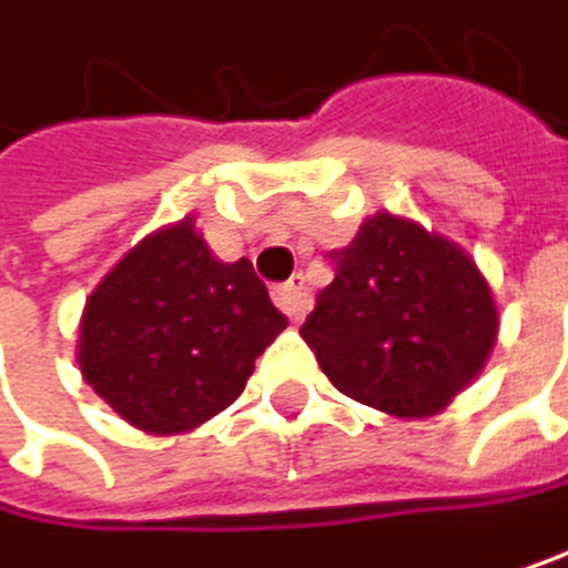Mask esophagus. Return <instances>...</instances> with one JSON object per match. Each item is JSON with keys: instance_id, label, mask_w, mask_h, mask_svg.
<instances>
[{"instance_id": "1", "label": "esophagus", "mask_w": 568, "mask_h": 568, "mask_svg": "<svg viewBox=\"0 0 568 568\" xmlns=\"http://www.w3.org/2000/svg\"><path fill=\"white\" fill-rule=\"evenodd\" d=\"M275 303H278V310L286 313L290 321H303V313L310 306V293L303 286V278H290L286 286H278L275 290Z\"/></svg>"}]
</instances>
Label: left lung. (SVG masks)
Segmentation results:
<instances>
[{"mask_svg":"<svg viewBox=\"0 0 568 568\" xmlns=\"http://www.w3.org/2000/svg\"><path fill=\"white\" fill-rule=\"evenodd\" d=\"M331 258L334 282L300 334L334 389L396 420L445 410L483 372L500 331L469 251L379 210Z\"/></svg>","mask_w":568,"mask_h":568,"instance_id":"8db88e82","label":"left lung"}]
</instances>
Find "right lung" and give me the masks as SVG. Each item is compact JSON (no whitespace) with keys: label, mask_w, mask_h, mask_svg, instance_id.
Here are the masks:
<instances>
[{"label":"right lung","mask_w":568,"mask_h":568,"mask_svg":"<svg viewBox=\"0 0 568 568\" xmlns=\"http://www.w3.org/2000/svg\"><path fill=\"white\" fill-rule=\"evenodd\" d=\"M286 324L251 262H220L185 216L102 275L74 358L113 414L165 438L227 410Z\"/></svg>","instance_id":"1"}]
</instances>
